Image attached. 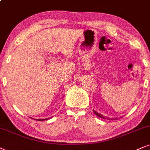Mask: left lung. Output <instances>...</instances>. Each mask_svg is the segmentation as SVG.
I'll list each match as a JSON object with an SVG mask.
<instances>
[{
	"label": "left lung",
	"mask_w": 150,
	"mask_h": 150,
	"mask_svg": "<svg viewBox=\"0 0 150 150\" xmlns=\"http://www.w3.org/2000/svg\"><path fill=\"white\" fill-rule=\"evenodd\" d=\"M93 111H94V112H95V113L96 115L98 116V117H101V118H103V119H106V117H103V116L102 115H101V114H99V113H98V112H97V111H95V110H93ZM108 119H109V118H108Z\"/></svg>",
	"instance_id": "obj_1"
}]
</instances>
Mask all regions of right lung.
I'll use <instances>...</instances> for the list:
<instances>
[{
  "mask_svg": "<svg viewBox=\"0 0 150 150\" xmlns=\"http://www.w3.org/2000/svg\"><path fill=\"white\" fill-rule=\"evenodd\" d=\"M49 119V118H48ZM48 119H37L36 120H38V121H42V120H47Z\"/></svg>",
  "mask_w": 150,
  "mask_h": 150,
  "instance_id": "1",
  "label": "right lung"
}]
</instances>
